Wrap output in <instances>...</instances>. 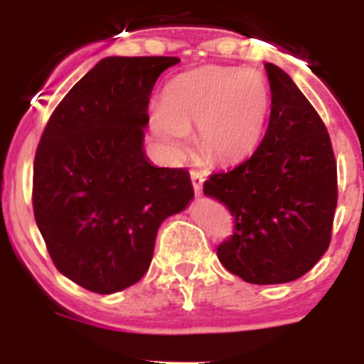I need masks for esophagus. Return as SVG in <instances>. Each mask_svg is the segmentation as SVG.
<instances>
[{"label":"esophagus","mask_w":364,"mask_h":364,"mask_svg":"<svg viewBox=\"0 0 364 364\" xmlns=\"http://www.w3.org/2000/svg\"><path fill=\"white\" fill-rule=\"evenodd\" d=\"M190 178H192L193 190H196L197 196H200V193H203V185H204L203 172L197 171V168H193V171H190Z\"/></svg>","instance_id":"esophagus-1"}]
</instances>
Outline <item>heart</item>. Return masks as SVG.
I'll return each mask as SVG.
<instances>
[{
	"instance_id": "heart-1",
	"label": "heart",
	"mask_w": 364,
	"mask_h": 364,
	"mask_svg": "<svg viewBox=\"0 0 364 364\" xmlns=\"http://www.w3.org/2000/svg\"><path fill=\"white\" fill-rule=\"evenodd\" d=\"M269 105L267 84L257 73L204 67L181 73L168 84L151 123L174 149L197 128L200 156L213 165H230L257 148Z\"/></svg>"
}]
</instances>
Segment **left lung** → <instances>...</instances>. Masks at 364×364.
<instances>
[{
    "mask_svg": "<svg viewBox=\"0 0 364 364\" xmlns=\"http://www.w3.org/2000/svg\"><path fill=\"white\" fill-rule=\"evenodd\" d=\"M271 114L259 148L232 171L216 172L204 193L227 205L234 234L216 248L220 262L248 284L297 280L331 243L338 203L328 128L294 80L266 63Z\"/></svg>",
    "mask_w": 364,
    "mask_h": 364,
    "instance_id": "obj_1",
    "label": "left lung"
}]
</instances>
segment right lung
<instances>
[{"instance_id": "right-lung-1", "label": "right lung", "mask_w": 364, "mask_h": 364, "mask_svg": "<svg viewBox=\"0 0 364 364\" xmlns=\"http://www.w3.org/2000/svg\"><path fill=\"white\" fill-rule=\"evenodd\" d=\"M174 56L98 61L50 114L33 165V213L54 266L112 294L148 271L160 223L193 199L186 168L142 149L149 95Z\"/></svg>"}]
</instances>
